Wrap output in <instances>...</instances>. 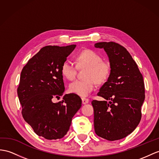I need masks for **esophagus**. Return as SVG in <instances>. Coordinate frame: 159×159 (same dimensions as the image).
I'll return each mask as SVG.
<instances>
[{
	"label": "esophagus",
	"mask_w": 159,
	"mask_h": 159,
	"mask_svg": "<svg viewBox=\"0 0 159 159\" xmlns=\"http://www.w3.org/2000/svg\"><path fill=\"white\" fill-rule=\"evenodd\" d=\"M82 103L84 104H86L87 103L89 102V99L87 98H85V97H82Z\"/></svg>",
	"instance_id": "1"
}]
</instances>
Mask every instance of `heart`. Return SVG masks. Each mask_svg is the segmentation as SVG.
Here are the masks:
<instances>
[{
  "label": "heart",
  "instance_id": "obj_1",
  "mask_svg": "<svg viewBox=\"0 0 159 159\" xmlns=\"http://www.w3.org/2000/svg\"><path fill=\"white\" fill-rule=\"evenodd\" d=\"M77 65L66 60L61 66V73L69 80H74L78 68H88L86 80H76L69 85V90L81 96H86L95 89L96 82L98 84L105 82L111 73V65L103 61L101 55L91 49L84 50L76 56Z\"/></svg>",
  "mask_w": 159,
  "mask_h": 159
}]
</instances>
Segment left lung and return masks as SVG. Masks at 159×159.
<instances>
[{
    "instance_id": "1",
    "label": "left lung",
    "mask_w": 159,
    "mask_h": 159,
    "mask_svg": "<svg viewBox=\"0 0 159 159\" xmlns=\"http://www.w3.org/2000/svg\"><path fill=\"white\" fill-rule=\"evenodd\" d=\"M104 48L111 65L110 75L93 100L96 134L109 141L124 138L136 128L142 117L145 98L144 80L138 65L125 48L114 42H98Z\"/></svg>"
}]
</instances>
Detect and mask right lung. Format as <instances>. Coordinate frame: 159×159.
Returning <instances> with one entry per match:
<instances>
[{
  "mask_svg": "<svg viewBox=\"0 0 159 159\" xmlns=\"http://www.w3.org/2000/svg\"><path fill=\"white\" fill-rule=\"evenodd\" d=\"M76 45L46 46L23 68L17 94L25 121L39 136L57 140L67 134L72 118L82 106L75 94H65L61 66Z\"/></svg>",
  "mask_w": 159,
  "mask_h": 159,
  "instance_id": "add662e5",
  "label": "right lung"
}]
</instances>
